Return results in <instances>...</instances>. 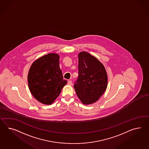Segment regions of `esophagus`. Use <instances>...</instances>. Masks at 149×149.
<instances>
[{
    "label": "esophagus",
    "instance_id": "1",
    "mask_svg": "<svg viewBox=\"0 0 149 149\" xmlns=\"http://www.w3.org/2000/svg\"><path fill=\"white\" fill-rule=\"evenodd\" d=\"M68 85H69V86H72V84H73L72 81L71 80H68Z\"/></svg>",
    "mask_w": 149,
    "mask_h": 149
}]
</instances>
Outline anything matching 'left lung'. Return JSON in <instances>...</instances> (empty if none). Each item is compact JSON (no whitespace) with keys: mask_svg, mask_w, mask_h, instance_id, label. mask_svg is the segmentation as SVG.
Returning <instances> with one entry per match:
<instances>
[{"mask_svg":"<svg viewBox=\"0 0 149 149\" xmlns=\"http://www.w3.org/2000/svg\"><path fill=\"white\" fill-rule=\"evenodd\" d=\"M79 76L74 87L81 102L89 105L97 101L108 86L105 67L97 58L86 52L79 53Z\"/></svg>","mask_w":149,"mask_h":149,"instance_id":"left-lung-1","label":"left lung"}]
</instances>
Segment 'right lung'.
I'll use <instances>...</instances> for the list:
<instances>
[{"label": "right lung", "mask_w": 149, "mask_h": 149, "mask_svg": "<svg viewBox=\"0 0 149 149\" xmlns=\"http://www.w3.org/2000/svg\"><path fill=\"white\" fill-rule=\"evenodd\" d=\"M59 55L49 53L36 59L31 65L27 81L29 91L40 103L50 105L67 84L59 65Z\"/></svg>", "instance_id": "add662e5"}]
</instances>
